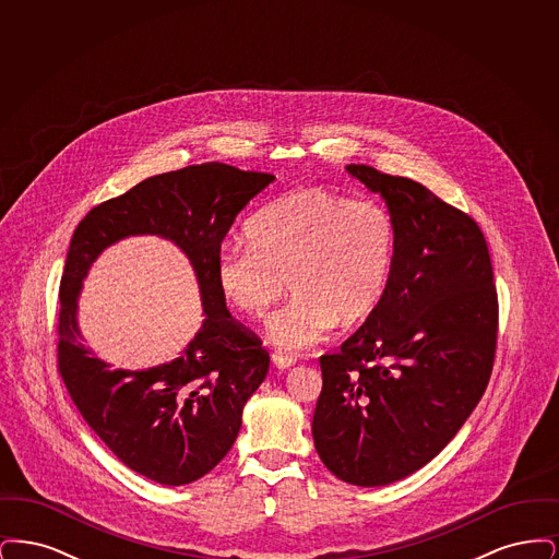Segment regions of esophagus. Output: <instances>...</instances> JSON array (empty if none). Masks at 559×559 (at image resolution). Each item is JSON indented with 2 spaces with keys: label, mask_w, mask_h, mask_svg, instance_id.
<instances>
[{
  "label": "esophagus",
  "mask_w": 559,
  "mask_h": 559,
  "mask_svg": "<svg viewBox=\"0 0 559 559\" xmlns=\"http://www.w3.org/2000/svg\"><path fill=\"white\" fill-rule=\"evenodd\" d=\"M272 362L276 369H292L295 365L293 356H285V354H272Z\"/></svg>",
  "instance_id": "esophagus-1"
}]
</instances>
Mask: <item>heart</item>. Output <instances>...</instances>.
<instances>
[{"instance_id":"1","label":"heart","mask_w":559,"mask_h":559,"mask_svg":"<svg viewBox=\"0 0 559 559\" xmlns=\"http://www.w3.org/2000/svg\"><path fill=\"white\" fill-rule=\"evenodd\" d=\"M249 237L219 247L217 292L242 314L260 317L287 278L293 295L267 320V335L278 347L301 349L335 322L349 329L377 310L396 264L400 228L377 199L310 187L267 203L251 219Z\"/></svg>"}]
</instances>
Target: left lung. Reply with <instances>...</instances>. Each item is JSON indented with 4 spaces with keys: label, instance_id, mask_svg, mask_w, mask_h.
I'll list each match as a JSON object with an SVG mask.
<instances>
[{
    "label": "left lung",
    "instance_id": "8db88e82",
    "mask_svg": "<svg viewBox=\"0 0 559 559\" xmlns=\"http://www.w3.org/2000/svg\"><path fill=\"white\" fill-rule=\"evenodd\" d=\"M347 171L396 215L399 255L377 310L320 356L312 436L337 478L385 486L421 469L476 408L495 365L499 297L472 215L411 178Z\"/></svg>",
    "mask_w": 559,
    "mask_h": 559
}]
</instances>
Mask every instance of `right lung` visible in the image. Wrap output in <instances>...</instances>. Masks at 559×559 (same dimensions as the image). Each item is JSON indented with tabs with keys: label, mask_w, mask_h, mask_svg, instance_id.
<instances>
[{
	"label": "right lung",
	"mask_w": 559,
	"mask_h": 559,
	"mask_svg": "<svg viewBox=\"0 0 559 559\" xmlns=\"http://www.w3.org/2000/svg\"><path fill=\"white\" fill-rule=\"evenodd\" d=\"M272 180L224 163L188 165L96 205L73 233L60 281L58 372L87 426L144 478L182 486L210 474L239 436L245 402L266 379L270 356L226 310L215 260L237 213ZM130 234H159L188 253L209 314L178 359L148 372L110 370L94 359L74 320L86 267Z\"/></svg>",
	"instance_id": "right-lung-1"
}]
</instances>
